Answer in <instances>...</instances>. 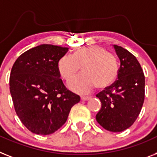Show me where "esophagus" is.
Listing matches in <instances>:
<instances>
[{
    "mask_svg": "<svg viewBox=\"0 0 157 157\" xmlns=\"http://www.w3.org/2000/svg\"><path fill=\"white\" fill-rule=\"evenodd\" d=\"M90 97L89 96H83V97H81V100L82 101H86L88 99H90Z\"/></svg>",
    "mask_w": 157,
    "mask_h": 157,
    "instance_id": "esophagus-1",
    "label": "esophagus"
}]
</instances>
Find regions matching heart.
Masks as SVG:
<instances>
[{
  "instance_id": "obj_1",
  "label": "heart",
  "mask_w": 157,
  "mask_h": 157,
  "mask_svg": "<svg viewBox=\"0 0 157 157\" xmlns=\"http://www.w3.org/2000/svg\"><path fill=\"white\" fill-rule=\"evenodd\" d=\"M80 67L83 73L75 76L67 83L78 94H88L96 85L103 88L110 86L117 77L116 58L99 46L80 47L73 55L66 54L59 59L58 71L66 80L73 77Z\"/></svg>"
}]
</instances>
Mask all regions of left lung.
Listing matches in <instances>:
<instances>
[{"instance_id": "1", "label": "left lung", "mask_w": 157, "mask_h": 157, "mask_svg": "<svg viewBox=\"0 0 157 157\" xmlns=\"http://www.w3.org/2000/svg\"><path fill=\"white\" fill-rule=\"evenodd\" d=\"M113 47L120 62L118 79L96 95L102 105L95 118L106 130L120 132L130 128L139 116L145 79L136 58L121 46Z\"/></svg>"}]
</instances>
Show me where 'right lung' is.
Wrapping results in <instances>:
<instances>
[{
    "label": "right lung",
    "mask_w": 157,
    "mask_h": 157,
    "mask_svg": "<svg viewBox=\"0 0 157 157\" xmlns=\"http://www.w3.org/2000/svg\"><path fill=\"white\" fill-rule=\"evenodd\" d=\"M67 47L41 44L18 57L12 67L10 89L21 123L37 135L55 132L67 121L80 97L60 78L58 63Z\"/></svg>",
    "instance_id": "right-lung-1"
}]
</instances>
